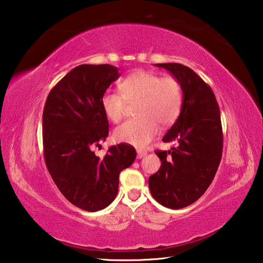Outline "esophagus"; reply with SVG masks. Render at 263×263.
<instances>
[{"instance_id": "34e87169", "label": "esophagus", "mask_w": 263, "mask_h": 263, "mask_svg": "<svg viewBox=\"0 0 263 263\" xmlns=\"http://www.w3.org/2000/svg\"><path fill=\"white\" fill-rule=\"evenodd\" d=\"M147 154L146 151H143V149H137V159H142L145 155Z\"/></svg>"}]
</instances>
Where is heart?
I'll use <instances>...</instances> for the list:
<instances>
[{
  "label": "heart",
  "instance_id": "1",
  "mask_svg": "<svg viewBox=\"0 0 263 263\" xmlns=\"http://www.w3.org/2000/svg\"><path fill=\"white\" fill-rule=\"evenodd\" d=\"M121 93L106 92L101 98L103 114L112 122L125 115L127 103H139L137 120H128L114 132L117 142L143 148L159 134L160 125L171 126L178 119L183 104V90L173 77L139 69L119 85Z\"/></svg>",
  "mask_w": 263,
  "mask_h": 263
}]
</instances>
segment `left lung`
Segmentation results:
<instances>
[{
    "label": "left lung",
    "instance_id": "8db88e82",
    "mask_svg": "<svg viewBox=\"0 0 263 263\" xmlns=\"http://www.w3.org/2000/svg\"><path fill=\"white\" fill-rule=\"evenodd\" d=\"M172 74L183 90L178 119L162 141L177 147L157 151L160 170L148 179L151 194L162 206L180 209L205 194L215 177L223 151L218 103L211 86L191 68L178 63L156 64Z\"/></svg>",
    "mask_w": 263,
    "mask_h": 263
}]
</instances>
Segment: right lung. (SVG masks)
<instances>
[{
	"instance_id": "obj_1",
	"label": "right lung",
	"mask_w": 263,
	"mask_h": 263,
	"mask_svg": "<svg viewBox=\"0 0 263 263\" xmlns=\"http://www.w3.org/2000/svg\"><path fill=\"white\" fill-rule=\"evenodd\" d=\"M119 77L118 68L109 64H83L52 87L45 103L46 165L64 197L86 212L101 211L115 200L120 172L136 159L128 144L110 146L102 159L92 151L108 136L101 98Z\"/></svg>"
}]
</instances>
